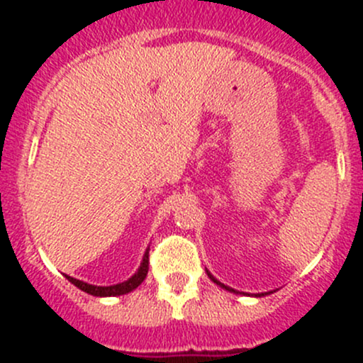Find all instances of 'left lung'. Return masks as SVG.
I'll list each match as a JSON object with an SVG mask.
<instances>
[{
    "label": "left lung",
    "mask_w": 363,
    "mask_h": 363,
    "mask_svg": "<svg viewBox=\"0 0 363 363\" xmlns=\"http://www.w3.org/2000/svg\"><path fill=\"white\" fill-rule=\"evenodd\" d=\"M207 274H208V277H211V279H212V281H214V283H216V284H219V286H221V288H225V290H228V291H233V294H239V291H235V290H233V288H230V286H225V284H223V283H219V281H218V279H216V277H214V276H212V274H211V272H208V270H207ZM262 295H265V294H258V295H256V296H262Z\"/></svg>",
    "instance_id": "obj_1"
}]
</instances>
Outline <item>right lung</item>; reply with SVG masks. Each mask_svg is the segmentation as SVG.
Listing matches in <instances>:
<instances>
[{"instance_id":"right-lung-1","label":"right lung","mask_w":363,"mask_h":363,"mask_svg":"<svg viewBox=\"0 0 363 363\" xmlns=\"http://www.w3.org/2000/svg\"><path fill=\"white\" fill-rule=\"evenodd\" d=\"M147 270H149V251H145L144 258H142L140 267H138L137 272L130 277L128 281L119 284H112V286H94V284H87L84 281L75 279V277H69L67 276V279L72 284H75L79 290L86 291V294L93 295V296H117V295H124V294H130L133 291L135 288H138L142 284V281L145 279L147 276Z\"/></svg>"}]
</instances>
